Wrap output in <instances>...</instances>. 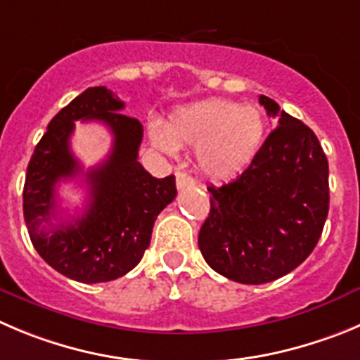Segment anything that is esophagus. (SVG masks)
<instances>
[{"label":"esophagus","instance_id":"34e87169","mask_svg":"<svg viewBox=\"0 0 360 360\" xmlns=\"http://www.w3.org/2000/svg\"><path fill=\"white\" fill-rule=\"evenodd\" d=\"M176 184H177V188H179V190H183V188L193 186V184H195V181H193V177L188 176V174L177 172V176H176Z\"/></svg>","mask_w":360,"mask_h":360}]
</instances>
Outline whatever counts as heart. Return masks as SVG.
Segmentation results:
<instances>
[{
	"instance_id": "b5f03b06",
	"label": "heart",
	"mask_w": 360,
	"mask_h": 360,
	"mask_svg": "<svg viewBox=\"0 0 360 360\" xmlns=\"http://www.w3.org/2000/svg\"><path fill=\"white\" fill-rule=\"evenodd\" d=\"M264 136V119L254 106L206 99L176 110L169 122H150L149 139L156 149L176 154L177 147H195L197 167L211 179H231L256 158Z\"/></svg>"
}]
</instances>
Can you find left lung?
Returning <instances> with one entry per match:
<instances>
[{"label":"left lung","mask_w":360,"mask_h":360,"mask_svg":"<svg viewBox=\"0 0 360 360\" xmlns=\"http://www.w3.org/2000/svg\"><path fill=\"white\" fill-rule=\"evenodd\" d=\"M259 103L278 126L245 172L207 186L211 210L200 227L206 263L241 284H264L309 257L328 214V161L312 133L266 96Z\"/></svg>","instance_id":"left-lung-1"}]
</instances>
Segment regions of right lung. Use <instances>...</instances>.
I'll use <instances>...</instances> for the list:
<instances>
[{
  "mask_svg": "<svg viewBox=\"0 0 360 360\" xmlns=\"http://www.w3.org/2000/svg\"><path fill=\"white\" fill-rule=\"evenodd\" d=\"M122 108L106 86L86 89L53 117L26 170L22 211L33 247L49 266L85 284L133 270L149 247L156 217L177 195L176 177L156 179L140 165L143 127ZM74 120H99L114 134L109 158L85 174L70 153ZM82 173L89 204L83 215L62 221L56 183Z\"/></svg>",
  "mask_w": 360,
  "mask_h": 360,
  "instance_id": "1",
  "label": "right lung"
}]
</instances>
